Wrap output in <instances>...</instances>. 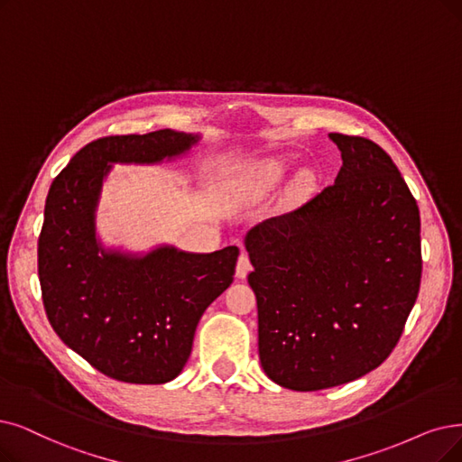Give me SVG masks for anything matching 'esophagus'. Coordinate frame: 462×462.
<instances>
[{"mask_svg": "<svg viewBox=\"0 0 462 462\" xmlns=\"http://www.w3.org/2000/svg\"><path fill=\"white\" fill-rule=\"evenodd\" d=\"M252 263H250V257L248 254H241L238 255V262H236V279H246V274L250 273Z\"/></svg>", "mask_w": 462, "mask_h": 462, "instance_id": "1", "label": "esophagus"}]
</instances>
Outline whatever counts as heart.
I'll list each match as a JSON object with an SVG mask.
<instances>
[{
  "label": "heart",
  "mask_w": 462,
  "mask_h": 462,
  "mask_svg": "<svg viewBox=\"0 0 462 462\" xmlns=\"http://www.w3.org/2000/svg\"><path fill=\"white\" fill-rule=\"evenodd\" d=\"M288 171V161L282 157H271L265 161H260L252 164L248 169V178L255 183V186L260 188H274L279 186V183L284 180ZM309 183V174L301 172L298 178H295L293 188L295 189H303Z\"/></svg>",
  "instance_id": "1"
}]
</instances>
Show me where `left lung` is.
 I'll list each match as a JSON object with an SVG mask.
<instances>
[{"instance_id":"left-lung-1","label":"left lung","mask_w":462,"mask_h":462,"mask_svg":"<svg viewBox=\"0 0 462 462\" xmlns=\"http://www.w3.org/2000/svg\"><path fill=\"white\" fill-rule=\"evenodd\" d=\"M334 186L254 226L245 248L265 375L310 393L375 370L396 346L420 284L419 207L393 159L331 133Z\"/></svg>"}]
</instances>
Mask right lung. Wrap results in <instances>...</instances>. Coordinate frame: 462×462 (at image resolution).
Returning <instances> with one entry per match:
<instances>
[{
    "label": "right lung",
    "mask_w": 462,
    "mask_h": 462,
    "mask_svg": "<svg viewBox=\"0 0 462 462\" xmlns=\"http://www.w3.org/2000/svg\"><path fill=\"white\" fill-rule=\"evenodd\" d=\"M200 134L162 128L90 142L54 178L45 202L38 271L47 319L73 353L104 375L162 384L186 365L197 324L233 282L236 246L210 254L157 245L107 246L97 231L104 181L114 164L171 162Z\"/></svg>",
    "instance_id": "right-lung-1"
}]
</instances>
